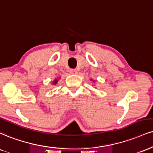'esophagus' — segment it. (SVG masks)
Masks as SVG:
<instances>
[{
	"label": "esophagus",
	"instance_id": "1",
	"mask_svg": "<svg viewBox=\"0 0 153 153\" xmlns=\"http://www.w3.org/2000/svg\"><path fill=\"white\" fill-rule=\"evenodd\" d=\"M70 73H71V74H77V73H78V71H77L76 69H71V71H70Z\"/></svg>",
	"mask_w": 153,
	"mask_h": 153
}]
</instances>
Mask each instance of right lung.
<instances>
[{"mask_svg": "<svg viewBox=\"0 0 153 153\" xmlns=\"http://www.w3.org/2000/svg\"><path fill=\"white\" fill-rule=\"evenodd\" d=\"M57 82H58V81H57V80H55V81L53 82V84H56Z\"/></svg>", "mask_w": 153, "mask_h": 153, "instance_id": "obj_1", "label": "right lung"}]
</instances>
